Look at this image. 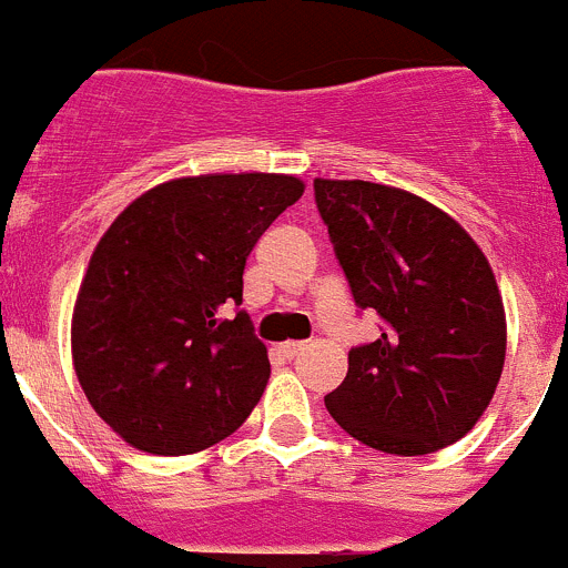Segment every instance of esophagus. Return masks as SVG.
I'll list each match as a JSON object with an SVG mask.
<instances>
[{
	"label": "esophagus",
	"mask_w": 568,
	"mask_h": 568,
	"mask_svg": "<svg viewBox=\"0 0 568 568\" xmlns=\"http://www.w3.org/2000/svg\"><path fill=\"white\" fill-rule=\"evenodd\" d=\"M304 346H307V344H304V341H284V344H281L278 349H281V353H284V358H295V355H298V353H304Z\"/></svg>",
	"instance_id": "34e87169"
}]
</instances>
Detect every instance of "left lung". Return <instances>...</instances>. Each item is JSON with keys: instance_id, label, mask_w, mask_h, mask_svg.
Listing matches in <instances>:
<instances>
[{"instance_id": "obj_1", "label": "left lung", "mask_w": 568, "mask_h": 568, "mask_svg": "<svg viewBox=\"0 0 568 568\" xmlns=\"http://www.w3.org/2000/svg\"><path fill=\"white\" fill-rule=\"evenodd\" d=\"M315 202L358 307L386 333L355 346L324 398L344 433L386 455H429L486 413L506 358L504 295L484 250L409 190L315 179Z\"/></svg>"}]
</instances>
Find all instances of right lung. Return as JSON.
I'll return each instance as SVG.
<instances>
[{
  "mask_svg": "<svg viewBox=\"0 0 568 568\" xmlns=\"http://www.w3.org/2000/svg\"><path fill=\"white\" fill-rule=\"evenodd\" d=\"M304 182L204 173L155 184L104 230L70 318L73 369L99 418L150 455L230 438L264 395L267 346L241 304L255 241Z\"/></svg>",
  "mask_w": 568,
  "mask_h": 568,
  "instance_id": "1",
  "label": "right lung"
}]
</instances>
